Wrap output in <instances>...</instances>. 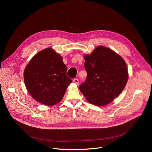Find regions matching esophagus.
Segmentation results:
<instances>
[{
    "label": "esophagus",
    "instance_id": "1",
    "mask_svg": "<svg viewBox=\"0 0 152 152\" xmlns=\"http://www.w3.org/2000/svg\"><path fill=\"white\" fill-rule=\"evenodd\" d=\"M73 82H74L75 84H76L77 85L79 84V80H78V79H77V78H75V79H73Z\"/></svg>",
    "mask_w": 152,
    "mask_h": 152
}]
</instances>
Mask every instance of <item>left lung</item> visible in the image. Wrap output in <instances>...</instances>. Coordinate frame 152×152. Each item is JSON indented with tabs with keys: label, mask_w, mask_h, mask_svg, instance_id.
<instances>
[{
	"label": "left lung",
	"mask_w": 152,
	"mask_h": 152,
	"mask_svg": "<svg viewBox=\"0 0 152 152\" xmlns=\"http://www.w3.org/2000/svg\"><path fill=\"white\" fill-rule=\"evenodd\" d=\"M84 59L87 76L79 89L92 104L106 105L118 97L126 85V63L120 55L103 46L85 55Z\"/></svg>",
	"instance_id": "8db88e82"
}]
</instances>
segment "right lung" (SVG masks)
<instances>
[{
  "instance_id": "add662e5",
  "label": "right lung",
  "mask_w": 152,
  "mask_h": 152,
  "mask_svg": "<svg viewBox=\"0 0 152 152\" xmlns=\"http://www.w3.org/2000/svg\"><path fill=\"white\" fill-rule=\"evenodd\" d=\"M61 56L47 48L32 58L24 71V81L29 94L47 106L57 104L72 83Z\"/></svg>"
}]
</instances>
